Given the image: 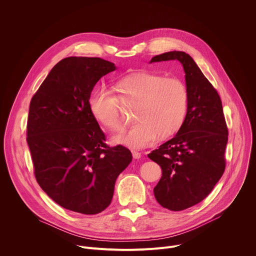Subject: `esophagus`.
I'll return each instance as SVG.
<instances>
[{"instance_id": "34e87169", "label": "esophagus", "mask_w": 256, "mask_h": 256, "mask_svg": "<svg viewBox=\"0 0 256 256\" xmlns=\"http://www.w3.org/2000/svg\"><path fill=\"white\" fill-rule=\"evenodd\" d=\"M132 156L134 159H140L142 157V154L138 151H132Z\"/></svg>"}]
</instances>
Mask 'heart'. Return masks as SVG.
I'll list each match as a JSON object with an SVG mask.
<instances>
[{
    "label": "heart",
    "instance_id": "b5f03b06",
    "mask_svg": "<svg viewBox=\"0 0 256 256\" xmlns=\"http://www.w3.org/2000/svg\"><path fill=\"white\" fill-rule=\"evenodd\" d=\"M118 97L100 88L89 98L92 116L109 130L124 128L122 101L134 104V116L136 122L114 140L134 149L151 144L157 136L167 138L184 124L190 95L186 83L176 77H164L156 72L140 70L120 78L114 84Z\"/></svg>",
    "mask_w": 256,
    "mask_h": 256
}]
</instances>
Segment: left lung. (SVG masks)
Instances as JSON below:
<instances>
[{"mask_svg":"<svg viewBox=\"0 0 256 256\" xmlns=\"http://www.w3.org/2000/svg\"><path fill=\"white\" fill-rule=\"evenodd\" d=\"M170 60H179L186 72L188 114L176 136L148 157L162 170L154 188L157 202L176 212L200 202L222 177L228 128L220 95L190 54L168 52L152 58L151 62Z\"/></svg>","mask_w":256,"mask_h":256,"instance_id":"8db88e82","label":"left lung"}]
</instances>
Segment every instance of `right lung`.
<instances>
[{"instance_id":"add662e5","label":"right lung","mask_w":256,"mask_h":256,"mask_svg":"<svg viewBox=\"0 0 256 256\" xmlns=\"http://www.w3.org/2000/svg\"><path fill=\"white\" fill-rule=\"evenodd\" d=\"M116 68L100 58H66L30 101L26 140L36 181L72 212L104 210L112 202L118 176L132 159L124 146H107L89 109L94 86Z\"/></svg>"}]
</instances>
